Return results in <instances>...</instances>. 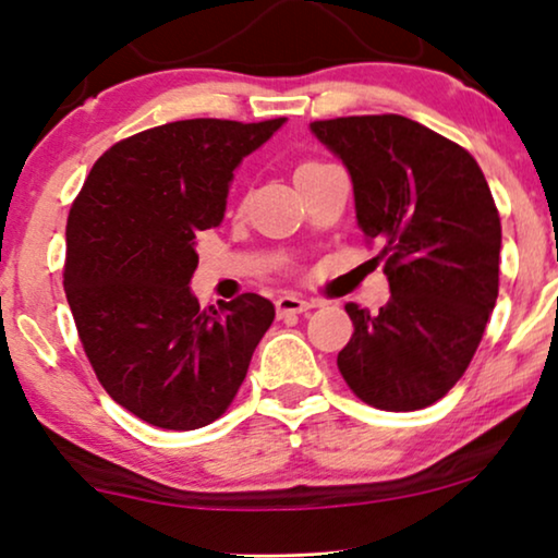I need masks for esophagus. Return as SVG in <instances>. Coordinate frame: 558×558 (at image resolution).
Instances as JSON below:
<instances>
[{
    "label": "esophagus",
    "mask_w": 558,
    "mask_h": 558,
    "mask_svg": "<svg viewBox=\"0 0 558 558\" xmlns=\"http://www.w3.org/2000/svg\"><path fill=\"white\" fill-rule=\"evenodd\" d=\"M315 304L302 300L296 294H281L277 300V315L279 317H289V315H302V312H310Z\"/></svg>",
    "instance_id": "1"
}]
</instances>
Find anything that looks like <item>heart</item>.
I'll return each instance as SVG.
<instances>
[{
  "label": "heart",
  "mask_w": 558,
  "mask_h": 558,
  "mask_svg": "<svg viewBox=\"0 0 558 558\" xmlns=\"http://www.w3.org/2000/svg\"><path fill=\"white\" fill-rule=\"evenodd\" d=\"M317 162H304V165H300V170H296V172H302V170H307V167H315Z\"/></svg>",
  "instance_id": "1"
}]
</instances>
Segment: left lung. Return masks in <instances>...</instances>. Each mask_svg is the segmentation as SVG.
Instances as JSON below:
<instances>
[{
	"label": "left lung",
	"instance_id": "left-lung-1",
	"mask_svg": "<svg viewBox=\"0 0 558 558\" xmlns=\"http://www.w3.org/2000/svg\"><path fill=\"white\" fill-rule=\"evenodd\" d=\"M353 180L355 218L380 243L391 300L348 302L353 338L338 368L384 411L439 401L475 355L498 300L500 216L475 159L399 113L312 121Z\"/></svg>",
	"mask_w": 558,
	"mask_h": 558
}]
</instances>
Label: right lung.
Segmentation results:
<instances>
[{"label": "right lung", "instance_id": "add662e5", "mask_svg": "<svg viewBox=\"0 0 558 558\" xmlns=\"http://www.w3.org/2000/svg\"><path fill=\"white\" fill-rule=\"evenodd\" d=\"M287 119L172 121L98 157L65 228L63 287L83 350L119 407L159 429L216 422L274 323L266 296L201 310L195 235L220 226L235 167Z\"/></svg>", "mask_w": 558, "mask_h": 558}]
</instances>
